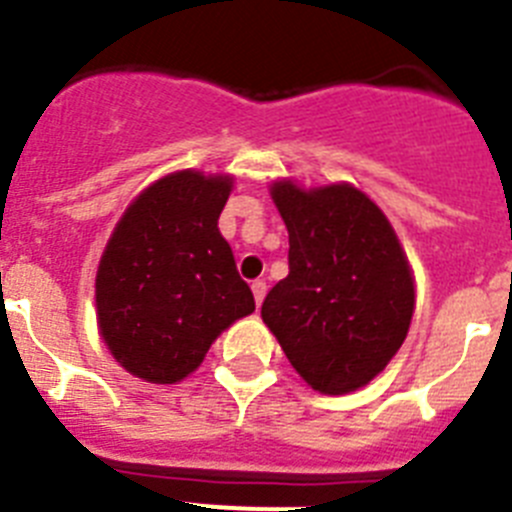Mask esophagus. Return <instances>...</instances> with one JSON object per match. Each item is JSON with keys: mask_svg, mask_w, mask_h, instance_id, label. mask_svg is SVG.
I'll use <instances>...</instances> for the list:
<instances>
[{"mask_svg": "<svg viewBox=\"0 0 512 512\" xmlns=\"http://www.w3.org/2000/svg\"><path fill=\"white\" fill-rule=\"evenodd\" d=\"M251 292H253V300H256V305H261L266 297V282L264 279H256V282L251 284Z\"/></svg>", "mask_w": 512, "mask_h": 512, "instance_id": "obj_1", "label": "esophagus"}]
</instances>
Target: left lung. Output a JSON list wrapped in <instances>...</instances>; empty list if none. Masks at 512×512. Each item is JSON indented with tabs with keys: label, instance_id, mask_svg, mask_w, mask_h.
I'll list each match as a JSON object with an SVG mask.
<instances>
[{
	"label": "left lung",
	"instance_id": "obj_1",
	"mask_svg": "<svg viewBox=\"0 0 512 512\" xmlns=\"http://www.w3.org/2000/svg\"><path fill=\"white\" fill-rule=\"evenodd\" d=\"M289 233V274L261 305L295 372L348 395L384 372L408 336L415 277L395 228L354 184L269 187Z\"/></svg>",
	"mask_w": 512,
	"mask_h": 512
}]
</instances>
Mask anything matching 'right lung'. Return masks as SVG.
Masks as SVG:
<instances>
[{
  "label": "right lung",
  "instance_id": "1",
  "mask_svg": "<svg viewBox=\"0 0 512 512\" xmlns=\"http://www.w3.org/2000/svg\"><path fill=\"white\" fill-rule=\"evenodd\" d=\"M230 174L174 171L128 205L94 279L97 328L117 364L151 384L197 369L215 338L256 310L217 217Z\"/></svg>",
  "mask_w": 512,
  "mask_h": 512
}]
</instances>
